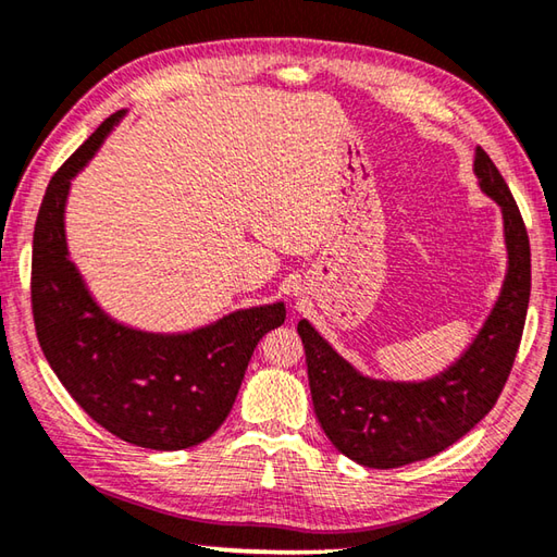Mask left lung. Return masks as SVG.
<instances>
[{"label": "left lung", "instance_id": "1", "mask_svg": "<svg viewBox=\"0 0 557 557\" xmlns=\"http://www.w3.org/2000/svg\"><path fill=\"white\" fill-rule=\"evenodd\" d=\"M473 166L483 193L503 207L509 268L493 313L461 359L416 384L376 381L347 364L309 321L297 325L315 418L337 451L367 468L416 463L459 442L493 410L515 364L531 294L529 234L503 173L481 147Z\"/></svg>", "mask_w": 557, "mask_h": 557}]
</instances>
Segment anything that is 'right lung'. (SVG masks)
<instances>
[{"label": "right lung", "instance_id": "obj_1", "mask_svg": "<svg viewBox=\"0 0 557 557\" xmlns=\"http://www.w3.org/2000/svg\"><path fill=\"white\" fill-rule=\"evenodd\" d=\"M123 111L50 178L33 232L30 304L42 355L86 416L115 437L157 451L188 449L220 430L256 345L285 323V304L242 309L193 333L125 329L96 307L67 258L64 202Z\"/></svg>", "mask_w": 557, "mask_h": 557}]
</instances>
